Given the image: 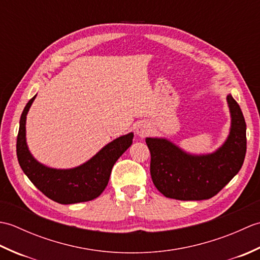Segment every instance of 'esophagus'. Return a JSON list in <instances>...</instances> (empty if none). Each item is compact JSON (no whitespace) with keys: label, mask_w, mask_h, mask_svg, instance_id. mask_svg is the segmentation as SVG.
Here are the masks:
<instances>
[{"label":"esophagus","mask_w":260,"mask_h":260,"mask_svg":"<svg viewBox=\"0 0 260 260\" xmlns=\"http://www.w3.org/2000/svg\"><path fill=\"white\" fill-rule=\"evenodd\" d=\"M151 128L146 123H141L136 126V134L140 137H145L146 135L150 134Z\"/></svg>","instance_id":"34e87169"}]
</instances>
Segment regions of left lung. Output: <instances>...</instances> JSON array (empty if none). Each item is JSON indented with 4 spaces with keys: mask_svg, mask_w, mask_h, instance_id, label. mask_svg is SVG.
Returning <instances> with one entry per match:
<instances>
[{
    "mask_svg": "<svg viewBox=\"0 0 260 260\" xmlns=\"http://www.w3.org/2000/svg\"><path fill=\"white\" fill-rule=\"evenodd\" d=\"M230 134L217 152L190 155L164 139L145 140L151 152V176L164 197L176 200H207L217 194L239 172L247 150L246 121L231 95Z\"/></svg>",
    "mask_w": 260,
    "mask_h": 260,
    "instance_id": "obj_1",
    "label": "left lung"
}]
</instances>
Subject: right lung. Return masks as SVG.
<instances>
[{
	"mask_svg": "<svg viewBox=\"0 0 260 260\" xmlns=\"http://www.w3.org/2000/svg\"><path fill=\"white\" fill-rule=\"evenodd\" d=\"M35 98L36 96L26 104L20 118L16 155L21 169L43 194L58 203L71 204L93 200L107 186L114 164L132 145L134 134L129 133L114 140L78 168L70 170L47 168L36 161L27 150L25 142L26 114Z\"/></svg>",
	"mask_w": 260,
	"mask_h": 260,
	"instance_id": "add662e5",
	"label": "right lung"
}]
</instances>
